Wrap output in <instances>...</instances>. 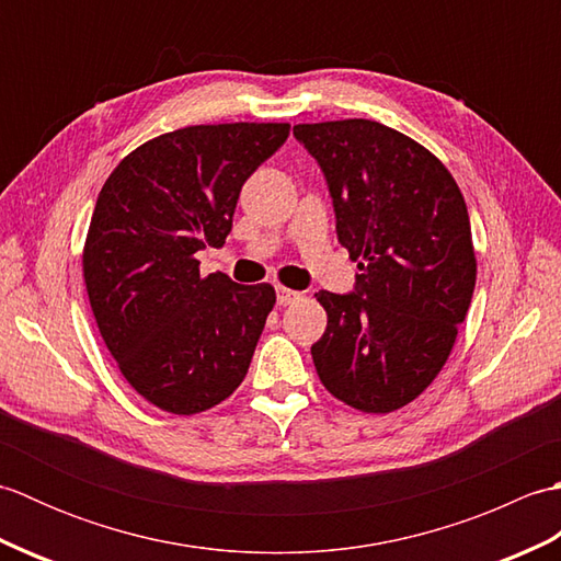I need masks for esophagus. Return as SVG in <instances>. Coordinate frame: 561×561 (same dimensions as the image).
<instances>
[{
	"label": "esophagus",
	"mask_w": 561,
	"mask_h": 561,
	"mask_svg": "<svg viewBox=\"0 0 561 561\" xmlns=\"http://www.w3.org/2000/svg\"><path fill=\"white\" fill-rule=\"evenodd\" d=\"M299 299H301L299 291L287 289V287H277V304L279 306H289V304H296Z\"/></svg>",
	"instance_id": "34e87169"
}]
</instances>
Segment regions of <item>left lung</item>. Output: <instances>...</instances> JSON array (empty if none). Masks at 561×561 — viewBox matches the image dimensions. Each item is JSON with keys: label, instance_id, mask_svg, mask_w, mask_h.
Instances as JSON below:
<instances>
[{"label": "left lung", "instance_id": "8db88e82", "mask_svg": "<svg viewBox=\"0 0 561 561\" xmlns=\"http://www.w3.org/2000/svg\"><path fill=\"white\" fill-rule=\"evenodd\" d=\"M320 163L352 294L318 291L328 328L313 364L332 396L366 414L420 398L468 316L478 260L456 178L420 141L364 117L294 125Z\"/></svg>", "mask_w": 561, "mask_h": 561}]
</instances>
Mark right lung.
Wrapping results in <instances>:
<instances>
[{
	"mask_svg": "<svg viewBox=\"0 0 561 561\" xmlns=\"http://www.w3.org/2000/svg\"><path fill=\"white\" fill-rule=\"evenodd\" d=\"M289 123L190 125L129 151L103 183L81 267L117 368L171 414L211 410L243 383L272 284L199 274L221 248L243 183L289 137Z\"/></svg>",
	"mask_w": 561,
	"mask_h": 561,
	"instance_id": "obj_1",
	"label": "right lung"
}]
</instances>
